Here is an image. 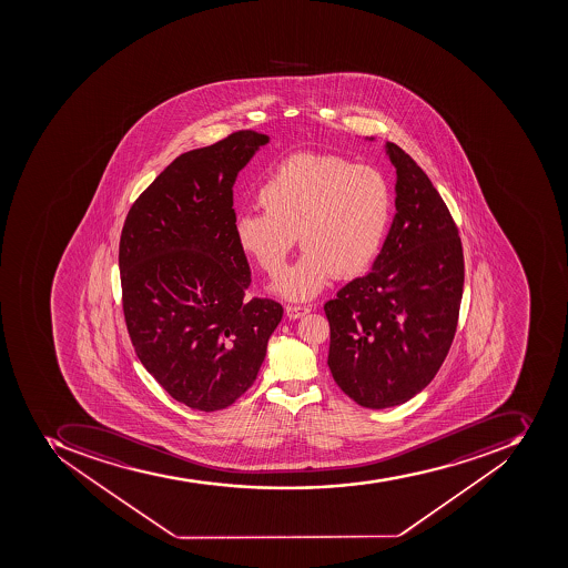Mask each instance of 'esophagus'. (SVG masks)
Listing matches in <instances>:
<instances>
[{
    "label": "esophagus",
    "mask_w": 568,
    "mask_h": 568,
    "mask_svg": "<svg viewBox=\"0 0 568 568\" xmlns=\"http://www.w3.org/2000/svg\"><path fill=\"white\" fill-rule=\"evenodd\" d=\"M311 313V308L307 305H286V314L290 320H298V317L305 316Z\"/></svg>",
    "instance_id": "1"
}]
</instances>
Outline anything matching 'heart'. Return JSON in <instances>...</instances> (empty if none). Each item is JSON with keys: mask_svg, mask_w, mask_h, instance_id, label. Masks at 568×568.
I'll return each mask as SVG.
<instances>
[{"mask_svg": "<svg viewBox=\"0 0 568 568\" xmlns=\"http://www.w3.org/2000/svg\"><path fill=\"white\" fill-rule=\"evenodd\" d=\"M264 213L234 220L237 248L277 277L296 243L305 252L275 290L291 300L316 296L332 277H361L381 252L393 193L381 170L326 152L281 161L257 190Z\"/></svg>", "mask_w": 568, "mask_h": 568, "instance_id": "obj_1", "label": "heart"}]
</instances>
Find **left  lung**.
I'll list each match as a JSON object with an SVG mask.
<instances>
[{
    "instance_id": "left-lung-1",
    "label": "left lung",
    "mask_w": 568,
    "mask_h": 568,
    "mask_svg": "<svg viewBox=\"0 0 568 568\" xmlns=\"http://www.w3.org/2000/svg\"><path fill=\"white\" fill-rule=\"evenodd\" d=\"M385 148L398 174V213L369 273L325 304L332 376L366 408L402 405L434 381L464 293V248L446 202L407 152Z\"/></svg>"
}]
</instances>
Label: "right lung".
<instances>
[{"mask_svg":"<svg viewBox=\"0 0 568 568\" xmlns=\"http://www.w3.org/2000/svg\"><path fill=\"white\" fill-rule=\"evenodd\" d=\"M268 142L240 130L175 158L125 216L122 311L143 367L179 403L215 412L251 389L284 308L245 298L251 266L234 237L233 186Z\"/></svg>","mask_w":568,"mask_h":568,"instance_id":"1","label":"right lung"}]
</instances>
